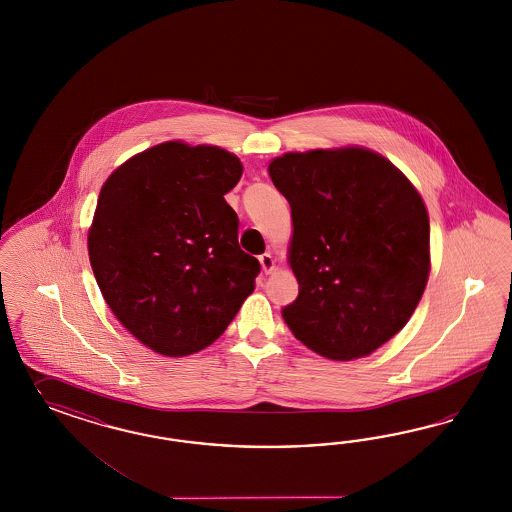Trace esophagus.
Here are the masks:
<instances>
[{
  "mask_svg": "<svg viewBox=\"0 0 512 512\" xmlns=\"http://www.w3.org/2000/svg\"><path fill=\"white\" fill-rule=\"evenodd\" d=\"M259 263H261L264 274H270V272L276 268V261H274V257H272L270 253H263V255L259 257Z\"/></svg>",
  "mask_w": 512,
  "mask_h": 512,
  "instance_id": "esophagus-1",
  "label": "esophagus"
}]
</instances>
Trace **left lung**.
<instances>
[{
	"label": "left lung",
	"mask_w": 512,
	"mask_h": 512,
	"mask_svg": "<svg viewBox=\"0 0 512 512\" xmlns=\"http://www.w3.org/2000/svg\"><path fill=\"white\" fill-rule=\"evenodd\" d=\"M268 174L291 204L295 302L281 317L330 360L368 357L419 306L430 276V217L417 187L362 146L274 157Z\"/></svg>",
	"instance_id": "obj_1"
}]
</instances>
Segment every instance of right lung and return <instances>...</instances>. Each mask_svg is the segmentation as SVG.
<instances>
[{"instance_id": "add662e5", "label": "right lung", "mask_w": 512, "mask_h": 512, "mask_svg": "<svg viewBox=\"0 0 512 512\" xmlns=\"http://www.w3.org/2000/svg\"><path fill=\"white\" fill-rule=\"evenodd\" d=\"M236 155L167 140L129 157L99 191L88 253L116 319L163 357L199 353L231 325L259 261L238 246L223 199L240 176Z\"/></svg>"}]
</instances>
